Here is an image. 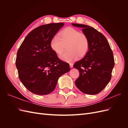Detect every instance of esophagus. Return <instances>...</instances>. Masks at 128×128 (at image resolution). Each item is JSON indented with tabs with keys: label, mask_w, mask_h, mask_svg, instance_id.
Here are the masks:
<instances>
[{
	"label": "esophagus",
	"mask_w": 128,
	"mask_h": 128,
	"mask_svg": "<svg viewBox=\"0 0 128 128\" xmlns=\"http://www.w3.org/2000/svg\"><path fill=\"white\" fill-rule=\"evenodd\" d=\"M69 66H70V68H72L73 67V64L72 63L69 64Z\"/></svg>",
	"instance_id": "esophagus-1"
}]
</instances>
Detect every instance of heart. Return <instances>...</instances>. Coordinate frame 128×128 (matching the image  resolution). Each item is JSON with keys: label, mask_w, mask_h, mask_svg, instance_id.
<instances>
[{"label": "heart", "mask_w": 128, "mask_h": 128, "mask_svg": "<svg viewBox=\"0 0 128 128\" xmlns=\"http://www.w3.org/2000/svg\"><path fill=\"white\" fill-rule=\"evenodd\" d=\"M50 48L58 55L64 52L66 46L67 51L60 56L66 62L75 60L86 54L89 48V40L86 34L80 32L72 27H67L59 34L58 37H53L50 42Z\"/></svg>", "instance_id": "1"}]
</instances>
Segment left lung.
Returning <instances> with one entry per match:
<instances>
[{
  "mask_svg": "<svg viewBox=\"0 0 128 128\" xmlns=\"http://www.w3.org/2000/svg\"><path fill=\"white\" fill-rule=\"evenodd\" d=\"M72 25L82 28L89 40L86 54L73 66L80 72V76L75 80L76 86L86 94H98L111 79L115 64L113 52L106 38L98 30L86 24Z\"/></svg>",
  "mask_w": 128,
  "mask_h": 128,
  "instance_id": "left-lung-1",
  "label": "left lung"
}]
</instances>
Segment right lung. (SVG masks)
<instances>
[{"label":"right lung","mask_w":128,"mask_h":128,"mask_svg":"<svg viewBox=\"0 0 128 128\" xmlns=\"http://www.w3.org/2000/svg\"><path fill=\"white\" fill-rule=\"evenodd\" d=\"M64 26V23H52L37 27L29 33L18 50L15 64L19 79L34 94H50L59 77L70 70L69 64L59 59L50 45Z\"/></svg>","instance_id":"right-lung-1"}]
</instances>
